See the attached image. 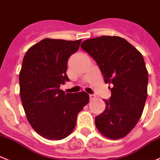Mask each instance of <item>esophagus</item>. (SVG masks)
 <instances>
[{"label":"esophagus","instance_id":"esophagus-1","mask_svg":"<svg viewBox=\"0 0 160 160\" xmlns=\"http://www.w3.org/2000/svg\"><path fill=\"white\" fill-rule=\"evenodd\" d=\"M95 98H96V96L93 95V94H90V95H89V99H90V100H94Z\"/></svg>","mask_w":160,"mask_h":160}]
</instances>
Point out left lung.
<instances>
[{"instance_id":"1","label":"left lung","mask_w":160,"mask_h":160,"mask_svg":"<svg viewBox=\"0 0 160 160\" xmlns=\"http://www.w3.org/2000/svg\"><path fill=\"white\" fill-rule=\"evenodd\" d=\"M81 48L97 62L112 96L104 100V112L95 118L100 133L109 139L127 136L139 121L146 99L148 82L142 54L126 39L100 36L88 39Z\"/></svg>"}]
</instances>
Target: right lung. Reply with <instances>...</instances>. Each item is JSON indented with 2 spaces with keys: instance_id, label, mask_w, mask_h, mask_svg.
<instances>
[{
  "instance_id": "1",
  "label": "right lung",
  "mask_w": 160,
  "mask_h": 160,
  "mask_svg": "<svg viewBox=\"0 0 160 160\" xmlns=\"http://www.w3.org/2000/svg\"><path fill=\"white\" fill-rule=\"evenodd\" d=\"M81 42L43 39L22 60L19 76L22 106L33 130L46 139L58 141L71 134L78 114L89 103L86 92L65 93L60 89L69 82L67 63Z\"/></svg>"
}]
</instances>
